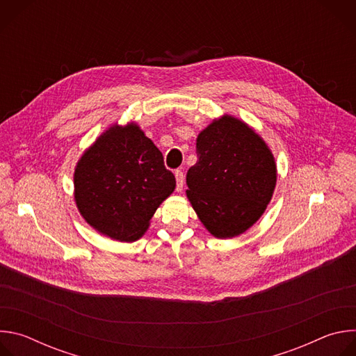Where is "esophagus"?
Listing matches in <instances>:
<instances>
[{
	"mask_svg": "<svg viewBox=\"0 0 356 356\" xmlns=\"http://www.w3.org/2000/svg\"><path fill=\"white\" fill-rule=\"evenodd\" d=\"M175 176H176V188L177 191H180L183 190V186H184V175L181 170H176Z\"/></svg>",
	"mask_w": 356,
	"mask_h": 356,
	"instance_id": "esophagus-1",
	"label": "esophagus"
}]
</instances>
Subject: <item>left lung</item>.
Returning a JSON list of instances; mask_svg holds the SVG:
<instances>
[{
	"label": "left lung",
	"mask_w": 356,
	"mask_h": 356,
	"mask_svg": "<svg viewBox=\"0 0 356 356\" xmlns=\"http://www.w3.org/2000/svg\"><path fill=\"white\" fill-rule=\"evenodd\" d=\"M197 156L186 176L193 209L214 236H238L261 218L272 198V152L245 122L225 115L200 132Z\"/></svg>",
	"instance_id": "left-lung-1"
}]
</instances>
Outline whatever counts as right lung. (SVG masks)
Returning <instances> with one entry per match:
<instances>
[{
  "instance_id": "1",
  "label": "right lung",
  "mask_w": 356,
  "mask_h": 356,
  "mask_svg": "<svg viewBox=\"0 0 356 356\" xmlns=\"http://www.w3.org/2000/svg\"><path fill=\"white\" fill-rule=\"evenodd\" d=\"M176 187L162 152L138 125H114L90 146L74 170V198L98 232L132 242Z\"/></svg>"
}]
</instances>
